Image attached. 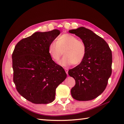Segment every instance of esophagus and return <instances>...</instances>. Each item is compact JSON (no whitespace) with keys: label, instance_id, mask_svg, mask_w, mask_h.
Returning a JSON list of instances; mask_svg holds the SVG:
<instances>
[{"label":"esophagus","instance_id":"esophagus-1","mask_svg":"<svg viewBox=\"0 0 124 124\" xmlns=\"http://www.w3.org/2000/svg\"><path fill=\"white\" fill-rule=\"evenodd\" d=\"M65 70L66 71V73H67V74H68V69L67 68H65Z\"/></svg>","mask_w":124,"mask_h":124}]
</instances>
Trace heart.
I'll use <instances>...</instances> for the list:
<instances>
[{
  "mask_svg": "<svg viewBox=\"0 0 124 124\" xmlns=\"http://www.w3.org/2000/svg\"><path fill=\"white\" fill-rule=\"evenodd\" d=\"M48 52L52 59L57 62L63 54L65 56L59 62L60 65L67 67L78 65L83 61L87 52L84 41L78 39L72 35L63 34L56 39V42H51L48 47Z\"/></svg>",
  "mask_w": 124,
  "mask_h": 124,
  "instance_id": "1",
  "label": "heart"
}]
</instances>
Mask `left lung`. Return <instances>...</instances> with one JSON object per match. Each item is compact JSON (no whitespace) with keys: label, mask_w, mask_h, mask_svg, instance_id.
Wrapping results in <instances>:
<instances>
[{"label":"left lung","mask_w":124,"mask_h":124,"mask_svg":"<svg viewBox=\"0 0 124 124\" xmlns=\"http://www.w3.org/2000/svg\"><path fill=\"white\" fill-rule=\"evenodd\" d=\"M69 32L83 40L87 49L83 61L68 71L76 81L71 95L78 101L93 100L107 87L112 73V51L106 41L90 29L81 27Z\"/></svg>","instance_id":"left-lung-1"}]
</instances>
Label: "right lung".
I'll use <instances>...</instances> for the list:
<instances>
[{
	"instance_id": "add662e5",
	"label": "right lung",
	"mask_w": 124,
	"mask_h": 124,
	"mask_svg": "<svg viewBox=\"0 0 124 124\" xmlns=\"http://www.w3.org/2000/svg\"><path fill=\"white\" fill-rule=\"evenodd\" d=\"M60 34L54 29L36 32L22 39L13 51V82L20 94L35 104L54 100L56 88L67 78L62 67L52 60L48 52L50 44Z\"/></svg>"
}]
</instances>
